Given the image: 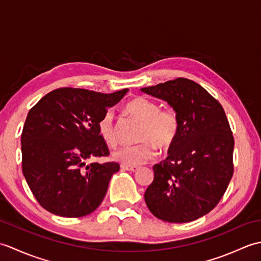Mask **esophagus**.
Returning <instances> with one entry per match:
<instances>
[{
  "label": "esophagus",
  "mask_w": 261,
  "mask_h": 261,
  "mask_svg": "<svg viewBox=\"0 0 261 261\" xmlns=\"http://www.w3.org/2000/svg\"><path fill=\"white\" fill-rule=\"evenodd\" d=\"M121 168L124 170H129V171H137L138 167L136 166H126V165H121Z\"/></svg>",
  "instance_id": "obj_1"
}]
</instances>
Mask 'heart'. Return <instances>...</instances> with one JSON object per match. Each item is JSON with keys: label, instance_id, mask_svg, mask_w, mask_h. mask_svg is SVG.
<instances>
[{"label": "heart", "instance_id": "b5f03b06", "mask_svg": "<svg viewBox=\"0 0 261 261\" xmlns=\"http://www.w3.org/2000/svg\"><path fill=\"white\" fill-rule=\"evenodd\" d=\"M125 111L132 118L141 122L138 135V141L140 143L123 146L113 152V158L122 165L146 164L156 154L152 144L159 149H167L179 134V116L174 108H159V104L153 99L138 96L125 105ZM98 134L108 146L116 145L118 136L113 112L109 111L104 113L98 121Z\"/></svg>", "mask_w": 261, "mask_h": 261}]
</instances>
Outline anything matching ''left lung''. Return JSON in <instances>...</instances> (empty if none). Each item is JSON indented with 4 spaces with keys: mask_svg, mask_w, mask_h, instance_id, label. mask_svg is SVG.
Here are the masks:
<instances>
[{
    "mask_svg": "<svg viewBox=\"0 0 261 261\" xmlns=\"http://www.w3.org/2000/svg\"><path fill=\"white\" fill-rule=\"evenodd\" d=\"M141 91L168 102L180 122L168 157L152 167L146 204L166 222H191L218 205L233 175L229 121L218 99L191 80L179 77Z\"/></svg>",
    "mask_w": 261,
    "mask_h": 261,
    "instance_id": "left-lung-1",
    "label": "left lung"
}]
</instances>
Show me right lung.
I'll use <instances>...</instances> for the list:
<instances>
[{
	"label": "right lung",
	"instance_id": "obj_1",
	"mask_svg": "<svg viewBox=\"0 0 261 261\" xmlns=\"http://www.w3.org/2000/svg\"><path fill=\"white\" fill-rule=\"evenodd\" d=\"M127 91L103 94L62 87L29 111L21 135L22 173L43 208L81 218L99 206L120 165H85V160L110 154L98 134V121Z\"/></svg>",
	"mask_w": 261,
	"mask_h": 261
}]
</instances>
